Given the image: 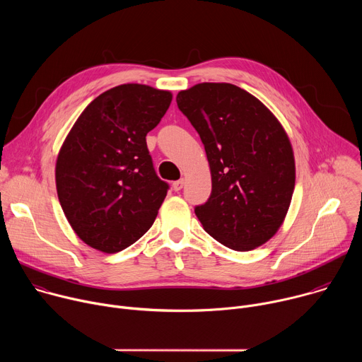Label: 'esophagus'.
Wrapping results in <instances>:
<instances>
[{"mask_svg":"<svg viewBox=\"0 0 362 362\" xmlns=\"http://www.w3.org/2000/svg\"><path fill=\"white\" fill-rule=\"evenodd\" d=\"M183 186H185V179H179V180L173 182V189H175L176 192L182 190V189H183Z\"/></svg>","mask_w":362,"mask_h":362,"instance_id":"obj_1","label":"esophagus"}]
</instances>
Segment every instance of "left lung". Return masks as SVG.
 <instances>
[{
    "label": "left lung",
    "mask_w": 362,
    "mask_h": 362,
    "mask_svg": "<svg viewBox=\"0 0 362 362\" xmlns=\"http://www.w3.org/2000/svg\"><path fill=\"white\" fill-rule=\"evenodd\" d=\"M176 101L211 166V196L194 208L203 229L233 250L264 245L282 225L295 187L285 130L259 100L229 83L196 84Z\"/></svg>",
    "instance_id": "1"
}]
</instances>
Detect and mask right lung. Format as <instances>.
<instances>
[{
  "instance_id": "1",
  "label": "right lung",
  "mask_w": 362,
  "mask_h": 362,
  "mask_svg": "<svg viewBox=\"0 0 362 362\" xmlns=\"http://www.w3.org/2000/svg\"><path fill=\"white\" fill-rule=\"evenodd\" d=\"M170 101L169 91L122 84L94 98L70 130L57 158V194L88 246L120 252L156 219L169 183L153 168L146 136Z\"/></svg>"
}]
</instances>
